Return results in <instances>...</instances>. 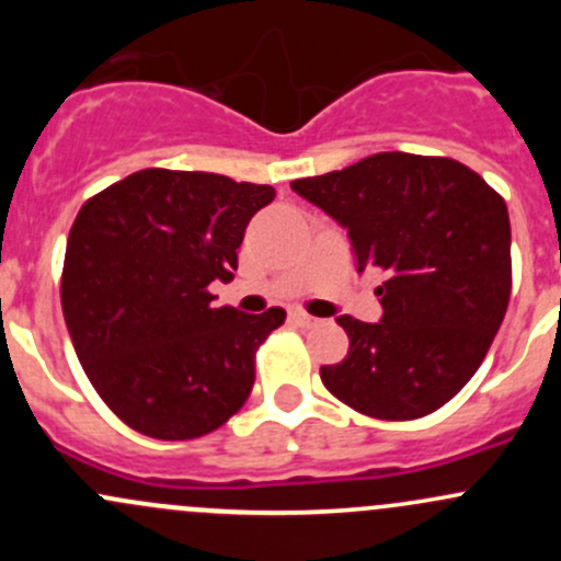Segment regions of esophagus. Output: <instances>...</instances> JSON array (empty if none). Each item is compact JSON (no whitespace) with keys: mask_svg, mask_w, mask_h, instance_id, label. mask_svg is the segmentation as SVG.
I'll use <instances>...</instances> for the list:
<instances>
[{"mask_svg":"<svg viewBox=\"0 0 561 561\" xmlns=\"http://www.w3.org/2000/svg\"><path fill=\"white\" fill-rule=\"evenodd\" d=\"M290 322H296L298 328H312V325H317V317L307 314V312H290Z\"/></svg>","mask_w":561,"mask_h":561,"instance_id":"1","label":"esophagus"}]
</instances>
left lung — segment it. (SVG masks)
<instances>
[{
    "instance_id": "left-lung-1",
    "label": "left lung",
    "mask_w": 561,
    "mask_h": 561,
    "mask_svg": "<svg viewBox=\"0 0 561 561\" xmlns=\"http://www.w3.org/2000/svg\"><path fill=\"white\" fill-rule=\"evenodd\" d=\"M293 190L347 228L358 271L380 268V322L342 314L350 350L322 386L360 415L439 410L483 364L513 287L500 192L450 157L380 151Z\"/></svg>"
}]
</instances>
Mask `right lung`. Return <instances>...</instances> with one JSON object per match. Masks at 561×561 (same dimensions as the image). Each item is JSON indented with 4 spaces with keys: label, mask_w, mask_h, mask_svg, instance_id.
Wrapping results in <instances>:
<instances>
[{
    "label": "right lung",
    "mask_w": 561,
    "mask_h": 561,
    "mask_svg": "<svg viewBox=\"0 0 561 561\" xmlns=\"http://www.w3.org/2000/svg\"><path fill=\"white\" fill-rule=\"evenodd\" d=\"M274 186L146 168L89 197L72 222L61 312L100 399L135 432L195 439L228 423L254 386V353L285 309H214L249 219Z\"/></svg>",
    "instance_id": "obj_1"
}]
</instances>
